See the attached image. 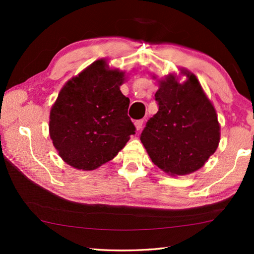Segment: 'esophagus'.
<instances>
[{
	"label": "esophagus",
	"instance_id": "obj_1",
	"mask_svg": "<svg viewBox=\"0 0 254 254\" xmlns=\"http://www.w3.org/2000/svg\"><path fill=\"white\" fill-rule=\"evenodd\" d=\"M134 126L136 127V130H141L143 126V120H136V121L134 122Z\"/></svg>",
	"mask_w": 254,
	"mask_h": 254
}]
</instances>
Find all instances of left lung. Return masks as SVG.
<instances>
[{
	"mask_svg": "<svg viewBox=\"0 0 254 254\" xmlns=\"http://www.w3.org/2000/svg\"><path fill=\"white\" fill-rule=\"evenodd\" d=\"M184 84L168 76L154 94L158 112L140 135L154 165L171 175L201 168L216 151L220 124L214 106L195 75Z\"/></svg>",
	"mask_w": 254,
	"mask_h": 254,
	"instance_id": "obj_1",
	"label": "left lung"
}]
</instances>
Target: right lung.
Segmentation results:
<instances>
[{"mask_svg":"<svg viewBox=\"0 0 254 254\" xmlns=\"http://www.w3.org/2000/svg\"><path fill=\"white\" fill-rule=\"evenodd\" d=\"M123 72L97 60L68 81L51 107L49 131L68 165L94 170L117 156L135 134L127 115L130 100L120 91Z\"/></svg>","mask_w":254,"mask_h":254,"instance_id":"add662e5","label":"right lung"}]
</instances>
